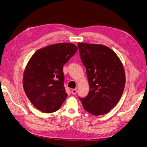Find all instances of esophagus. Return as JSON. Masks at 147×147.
Listing matches in <instances>:
<instances>
[{"label": "esophagus", "instance_id": "1", "mask_svg": "<svg viewBox=\"0 0 147 147\" xmlns=\"http://www.w3.org/2000/svg\"><path fill=\"white\" fill-rule=\"evenodd\" d=\"M71 92H72V94L73 95L76 94L77 92V89H73V90L71 91Z\"/></svg>", "mask_w": 147, "mask_h": 147}]
</instances>
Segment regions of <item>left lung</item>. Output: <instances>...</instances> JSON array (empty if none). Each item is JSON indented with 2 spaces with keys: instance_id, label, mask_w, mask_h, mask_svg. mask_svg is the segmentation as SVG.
Returning a JSON list of instances; mask_svg holds the SVG:
<instances>
[{
  "instance_id": "1",
  "label": "left lung",
  "mask_w": 147,
  "mask_h": 147,
  "mask_svg": "<svg viewBox=\"0 0 147 147\" xmlns=\"http://www.w3.org/2000/svg\"><path fill=\"white\" fill-rule=\"evenodd\" d=\"M78 47L90 85L88 95L80 100L88 113L95 116L107 113L123 94L126 83L123 65L108 47L80 42Z\"/></svg>"
}]
</instances>
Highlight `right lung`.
I'll return each mask as SVG.
<instances>
[{"label":"right lung","mask_w":147,"mask_h":147,"mask_svg":"<svg viewBox=\"0 0 147 147\" xmlns=\"http://www.w3.org/2000/svg\"><path fill=\"white\" fill-rule=\"evenodd\" d=\"M78 50L71 43H58L35 51L23 79L26 94L35 108L49 113L59 110L67 97L63 68Z\"/></svg>","instance_id":"obj_1"}]
</instances>
